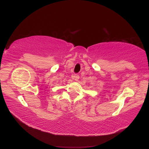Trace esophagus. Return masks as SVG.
Returning a JSON list of instances; mask_svg holds the SVG:
<instances>
[{"instance_id":"1","label":"esophagus","mask_w":149,"mask_h":149,"mask_svg":"<svg viewBox=\"0 0 149 149\" xmlns=\"http://www.w3.org/2000/svg\"><path fill=\"white\" fill-rule=\"evenodd\" d=\"M72 77V79H74V80L75 81H77L78 79H79V75H78L77 74H74V75H73Z\"/></svg>"}]
</instances>
